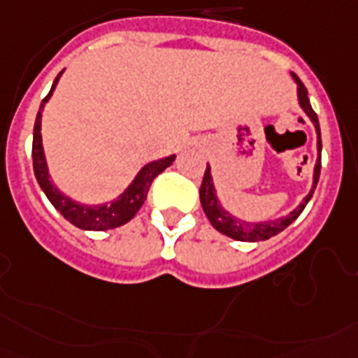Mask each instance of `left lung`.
I'll return each instance as SVG.
<instances>
[{"label": "left lung", "mask_w": 358, "mask_h": 358, "mask_svg": "<svg viewBox=\"0 0 358 358\" xmlns=\"http://www.w3.org/2000/svg\"><path fill=\"white\" fill-rule=\"evenodd\" d=\"M294 84H296V94H298V104L303 109V113L309 117V120L315 126V131H317V152L318 157L315 162V168H313V186L309 194L302 199V203L298 206H294L289 214L280 215V217H274V220L268 221H245L241 217H236V215L230 214L227 208H223L220 197H217V192H215L214 186V177H212L210 164H206V172L203 177V182H201L199 188V197H201V206L205 210L206 217L212 223L217 232L229 236L232 239H238V241H250V243H256V241H265V239L273 238V236L280 234L283 229H287L292 221L296 220L298 215L302 214L306 205L309 203V199L313 197V192L318 185V177H320V153H322V138H320V124H318L317 113L313 111L311 102H309V96H307L306 85L302 84V80L298 78L294 73H291Z\"/></svg>", "instance_id": "left-lung-1"}]
</instances>
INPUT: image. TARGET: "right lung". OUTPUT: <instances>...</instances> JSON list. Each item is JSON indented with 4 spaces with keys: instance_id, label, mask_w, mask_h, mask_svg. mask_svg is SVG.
Listing matches in <instances>:
<instances>
[{
    "instance_id": "obj_1",
    "label": "right lung",
    "mask_w": 358,
    "mask_h": 358,
    "mask_svg": "<svg viewBox=\"0 0 358 358\" xmlns=\"http://www.w3.org/2000/svg\"><path fill=\"white\" fill-rule=\"evenodd\" d=\"M64 75L62 71L60 75L56 76L52 82V87L49 91L45 99L41 100V106L38 109L36 122H34V137H32V164H34V176L47 196V199L51 201V205L56 210L60 212L67 221H71L73 225L78 227L82 230H109L117 229V227L128 223L133 220V215L137 214L138 208L144 205L146 201L148 190L152 186L153 179L166 170L168 166H172V162L176 161V155H168V157L157 159L144 164L137 172V176L133 177V181L126 186V190L120 194L117 199L111 203H102V205H85L80 201L73 199L71 196H66L58 186L52 182L51 173H49V166H47L45 152H43V143H41V115L45 104L51 100L52 93H55L58 80Z\"/></svg>"
}]
</instances>
